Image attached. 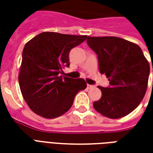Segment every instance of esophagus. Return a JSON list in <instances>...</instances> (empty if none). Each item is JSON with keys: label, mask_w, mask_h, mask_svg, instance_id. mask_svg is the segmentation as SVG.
Here are the masks:
<instances>
[{"label": "esophagus", "mask_w": 153, "mask_h": 153, "mask_svg": "<svg viewBox=\"0 0 153 153\" xmlns=\"http://www.w3.org/2000/svg\"><path fill=\"white\" fill-rule=\"evenodd\" d=\"M87 87H88V88H93L94 86H93V85H91V84H88Z\"/></svg>", "instance_id": "34e87169"}]
</instances>
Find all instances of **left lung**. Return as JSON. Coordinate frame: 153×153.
Wrapping results in <instances>:
<instances>
[{
  "instance_id": "1",
  "label": "left lung",
  "mask_w": 153,
  "mask_h": 153,
  "mask_svg": "<svg viewBox=\"0 0 153 153\" xmlns=\"http://www.w3.org/2000/svg\"><path fill=\"white\" fill-rule=\"evenodd\" d=\"M87 43L97 55L100 73L110 81L109 87H98L102 97L93 107L111 119L128 115L140 104L148 88L150 66L143 51L117 37L88 36Z\"/></svg>"
}]
</instances>
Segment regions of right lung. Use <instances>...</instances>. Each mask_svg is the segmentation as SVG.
Wrapping results in <instances>:
<instances>
[{
	"instance_id": "obj_1",
	"label": "right lung",
	"mask_w": 153,
	"mask_h": 153,
	"mask_svg": "<svg viewBox=\"0 0 153 153\" xmlns=\"http://www.w3.org/2000/svg\"><path fill=\"white\" fill-rule=\"evenodd\" d=\"M86 38V35L44 32L25 44L19 83L24 99L37 115L59 117L70 109L77 93L87 88L83 79L60 75L70 66V50Z\"/></svg>"
}]
</instances>
